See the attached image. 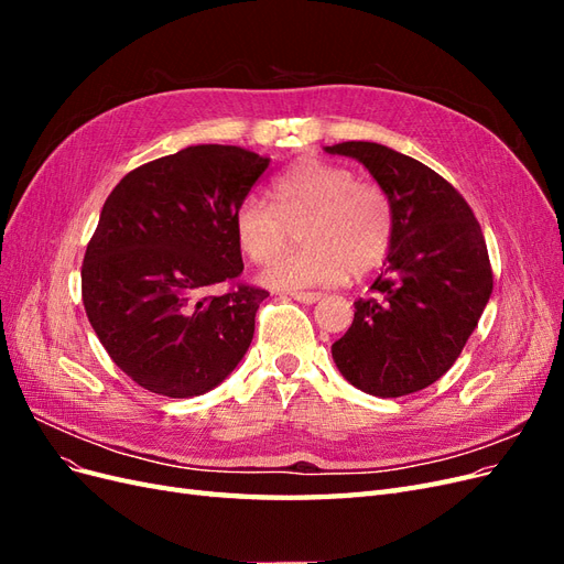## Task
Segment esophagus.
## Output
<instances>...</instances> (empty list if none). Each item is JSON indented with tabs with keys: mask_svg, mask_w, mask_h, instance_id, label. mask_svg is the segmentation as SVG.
I'll use <instances>...</instances> for the list:
<instances>
[{
	"mask_svg": "<svg viewBox=\"0 0 564 564\" xmlns=\"http://www.w3.org/2000/svg\"><path fill=\"white\" fill-rule=\"evenodd\" d=\"M289 296H292L294 301H301V303H308V305L322 299V294H319V292H292V294H289Z\"/></svg>",
	"mask_w": 564,
	"mask_h": 564,
	"instance_id": "1",
	"label": "esophagus"
}]
</instances>
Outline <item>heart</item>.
<instances>
[{
	"mask_svg": "<svg viewBox=\"0 0 564 564\" xmlns=\"http://www.w3.org/2000/svg\"><path fill=\"white\" fill-rule=\"evenodd\" d=\"M270 197L272 204L247 197L232 216L235 240L249 259H273L263 270L270 286L305 289L334 284L346 272L367 275L395 245L390 193L379 181L355 178L344 164L301 160L272 181ZM296 227L304 247L279 257Z\"/></svg>",
	"mask_w": 564,
	"mask_h": 564,
	"instance_id": "heart-1",
	"label": "heart"
}]
</instances>
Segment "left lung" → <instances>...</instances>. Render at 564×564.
I'll list each match as a JSON object with an SVG mask.
<instances>
[{"mask_svg":"<svg viewBox=\"0 0 564 564\" xmlns=\"http://www.w3.org/2000/svg\"><path fill=\"white\" fill-rule=\"evenodd\" d=\"M327 152L362 162L395 204L377 296L355 301L334 362L369 395L402 398L445 377L477 327L494 289L485 235L464 195L419 160L367 141Z\"/></svg>","mask_w":564,"mask_h":564,"instance_id":"1","label":"left lung"}]
</instances>
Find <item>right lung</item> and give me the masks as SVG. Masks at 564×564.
<instances>
[{
    "label": "right lung",
    "instance_id": "1",
    "mask_svg": "<svg viewBox=\"0 0 564 564\" xmlns=\"http://www.w3.org/2000/svg\"><path fill=\"white\" fill-rule=\"evenodd\" d=\"M268 164L240 145H191L135 166L108 195L82 301L110 360L141 388L195 398L245 357L268 292L240 280L232 216Z\"/></svg>",
    "mask_w": 564,
    "mask_h": 564
}]
</instances>
